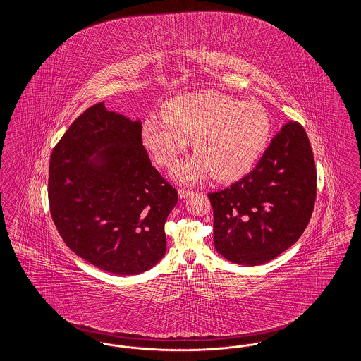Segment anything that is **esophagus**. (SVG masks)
<instances>
[{
  "label": "esophagus",
  "instance_id": "34e87169",
  "mask_svg": "<svg viewBox=\"0 0 361 361\" xmlns=\"http://www.w3.org/2000/svg\"><path fill=\"white\" fill-rule=\"evenodd\" d=\"M190 193H192V190H190V189H178V196H180V199H187Z\"/></svg>",
  "mask_w": 361,
  "mask_h": 361
}]
</instances>
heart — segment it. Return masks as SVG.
<instances>
[{
  "instance_id": "obj_1",
  "label": "heart",
  "mask_w": 361,
  "mask_h": 361,
  "mask_svg": "<svg viewBox=\"0 0 361 361\" xmlns=\"http://www.w3.org/2000/svg\"><path fill=\"white\" fill-rule=\"evenodd\" d=\"M269 135L271 121L259 104L214 90L178 96L166 104L165 114L147 116L142 126L143 143L162 166H172L192 139L196 154L172 172L184 184L212 174L224 181L238 178L257 162Z\"/></svg>"
}]
</instances>
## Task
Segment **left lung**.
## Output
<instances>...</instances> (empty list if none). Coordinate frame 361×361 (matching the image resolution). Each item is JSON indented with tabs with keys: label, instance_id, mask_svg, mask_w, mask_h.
<instances>
[{
	"label": "left lung",
	"instance_id": "obj_1",
	"mask_svg": "<svg viewBox=\"0 0 361 361\" xmlns=\"http://www.w3.org/2000/svg\"><path fill=\"white\" fill-rule=\"evenodd\" d=\"M315 196L309 137L299 123L288 121L252 172L228 188L208 193L216 252L247 267L274 259L303 234Z\"/></svg>",
	"mask_w": 361,
	"mask_h": 361
}]
</instances>
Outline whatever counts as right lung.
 I'll return each instance as SVG.
<instances>
[{"mask_svg": "<svg viewBox=\"0 0 361 361\" xmlns=\"http://www.w3.org/2000/svg\"><path fill=\"white\" fill-rule=\"evenodd\" d=\"M49 202L70 249L115 275H137L166 253L164 226L177 190L142 145V123L87 108L52 150Z\"/></svg>", "mask_w": 361, "mask_h": 361, "instance_id": "add662e5", "label": "right lung"}]
</instances>
